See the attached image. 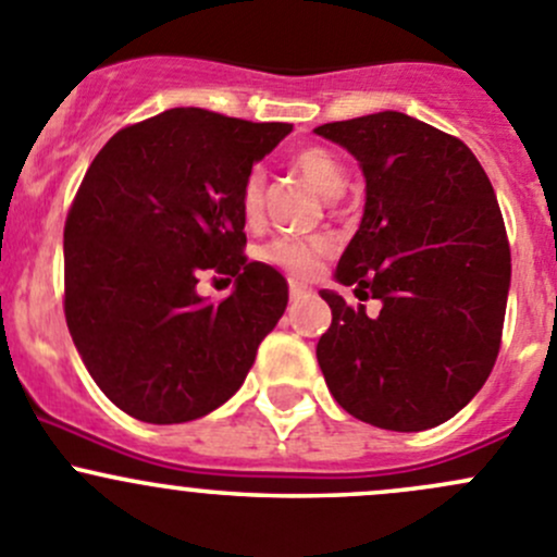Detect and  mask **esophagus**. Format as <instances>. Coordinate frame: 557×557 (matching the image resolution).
<instances>
[{
	"mask_svg": "<svg viewBox=\"0 0 557 557\" xmlns=\"http://www.w3.org/2000/svg\"><path fill=\"white\" fill-rule=\"evenodd\" d=\"M307 294V285H301V283H296V280H290V299H301V296Z\"/></svg>",
	"mask_w": 557,
	"mask_h": 557,
	"instance_id": "esophagus-1",
	"label": "esophagus"
}]
</instances>
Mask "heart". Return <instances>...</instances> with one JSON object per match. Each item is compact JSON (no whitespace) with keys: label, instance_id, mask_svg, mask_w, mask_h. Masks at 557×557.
<instances>
[{"label":"heart","instance_id":"heart-1","mask_svg":"<svg viewBox=\"0 0 557 557\" xmlns=\"http://www.w3.org/2000/svg\"><path fill=\"white\" fill-rule=\"evenodd\" d=\"M294 170L318 190L325 199H334L342 194L347 183V170L339 161V156L331 153L329 148H320V145H310V148H301L294 156ZM261 190H263V174L258 170L247 172L243 183V194H239V207H243V215L247 221L258 215L261 210ZM331 243L325 239H296V237H277L272 239L261 250V258L272 267L285 269L288 274L296 277H312L320 267V258L329 256Z\"/></svg>","mask_w":557,"mask_h":557}]
</instances>
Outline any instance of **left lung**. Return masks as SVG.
<instances>
[{"mask_svg":"<svg viewBox=\"0 0 557 557\" xmlns=\"http://www.w3.org/2000/svg\"><path fill=\"white\" fill-rule=\"evenodd\" d=\"M314 134L345 148L367 180L336 283L383 305L369 318L320 290L331 307L318 342L325 385L363 423L434 429L476 396L502 345L512 261L491 180L460 139L396 110Z\"/></svg>","mask_w":557,"mask_h":557,"instance_id":"obj_1","label":"left lung"}]
</instances>
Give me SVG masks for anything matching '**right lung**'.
Here are the masks:
<instances>
[{
    "label": "right lung",
    "instance_id": "1",
    "mask_svg": "<svg viewBox=\"0 0 557 557\" xmlns=\"http://www.w3.org/2000/svg\"><path fill=\"white\" fill-rule=\"evenodd\" d=\"M290 123L174 107L121 128L83 177L64 226V312L94 383L143 423L205 418L245 383L288 307L277 269L245 261L239 194ZM205 268L237 276L221 306Z\"/></svg>",
    "mask_w": 557,
    "mask_h": 557
}]
</instances>
